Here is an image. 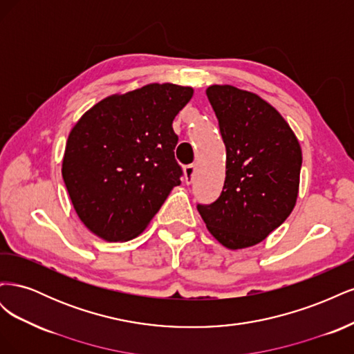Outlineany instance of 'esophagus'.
<instances>
[{
    "instance_id": "obj_1",
    "label": "esophagus",
    "mask_w": 354,
    "mask_h": 354,
    "mask_svg": "<svg viewBox=\"0 0 354 354\" xmlns=\"http://www.w3.org/2000/svg\"><path fill=\"white\" fill-rule=\"evenodd\" d=\"M195 171H196V165H195V164H192V165L185 167V169H183V177H185L186 185H190L192 181H194Z\"/></svg>"
}]
</instances>
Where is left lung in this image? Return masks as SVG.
Here are the masks:
<instances>
[{"label": "left lung", "mask_w": 354, "mask_h": 354, "mask_svg": "<svg viewBox=\"0 0 354 354\" xmlns=\"http://www.w3.org/2000/svg\"><path fill=\"white\" fill-rule=\"evenodd\" d=\"M207 97L226 146L220 198L198 205L208 232L229 250L263 242L292 212L303 153L292 128L259 94L209 85Z\"/></svg>", "instance_id": "left-lung-1"}]
</instances>
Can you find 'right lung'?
Wrapping results in <instances>:
<instances>
[{
	"instance_id": "obj_1",
	"label": "right lung",
	"mask_w": 354,
	"mask_h": 354,
	"mask_svg": "<svg viewBox=\"0 0 354 354\" xmlns=\"http://www.w3.org/2000/svg\"><path fill=\"white\" fill-rule=\"evenodd\" d=\"M192 95V87L147 84L108 95L73 125L62 176L80 220L95 236L137 238L180 185L173 121Z\"/></svg>"
}]
</instances>
